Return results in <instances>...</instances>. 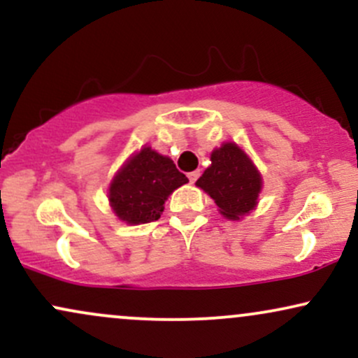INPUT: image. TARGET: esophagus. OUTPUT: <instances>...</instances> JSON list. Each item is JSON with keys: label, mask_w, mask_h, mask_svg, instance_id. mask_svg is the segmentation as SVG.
Here are the masks:
<instances>
[{"label": "esophagus", "mask_w": 358, "mask_h": 358, "mask_svg": "<svg viewBox=\"0 0 358 358\" xmlns=\"http://www.w3.org/2000/svg\"><path fill=\"white\" fill-rule=\"evenodd\" d=\"M199 176H200V171L199 170L190 171V173H188V180H190V183H195L196 180H199Z\"/></svg>", "instance_id": "34e87169"}]
</instances>
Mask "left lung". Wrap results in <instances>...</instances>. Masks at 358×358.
<instances>
[{"label":"left lung","instance_id":"obj_1","mask_svg":"<svg viewBox=\"0 0 358 358\" xmlns=\"http://www.w3.org/2000/svg\"><path fill=\"white\" fill-rule=\"evenodd\" d=\"M212 165L196 180L219 207L220 215L241 220L257 207L262 176L250 156L236 143L227 141L210 153Z\"/></svg>","mask_w":358,"mask_h":358}]
</instances>
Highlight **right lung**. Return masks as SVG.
<instances>
[{"instance_id":"add662e5","label":"right lung","mask_w":358,"mask_h":358,"mask_svg":"<svg viewBox=\"0 0 358 358\" xmlns=\"http://www.w3.org/2000/svg\"><path fill=\"white\" fill-rule=\"evenodd\" d=\"M188 178L176 170L173 159L143 146L131 155L109 183V205L127 225L158 220L168 196Z\"/></svg>"}]
</instances>
